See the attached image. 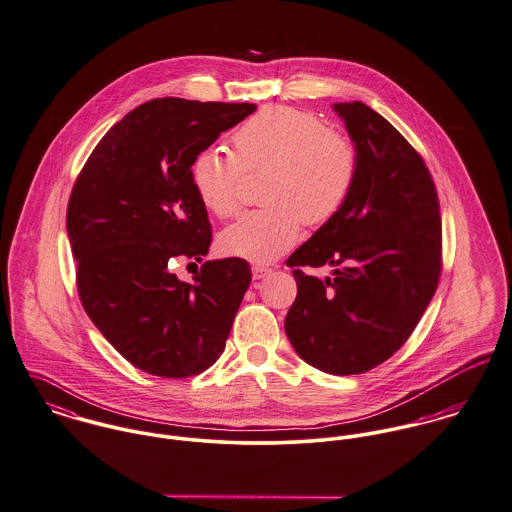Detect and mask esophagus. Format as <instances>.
I'll return each instance as SVG.
<instances>
[{
	"label": "esophagus",
	"mask_w": 512,
	"mask_h": 512,
	"mask_svg": "<svg viewBox=\"0 0 512 512\" xmlns=\"http://www.w3.org/2000/svg\"><path fill=\"white\" fill-rule=\"evenodd\" d=\"M251 271H253V279L259 281V279H263V277H267L271 273V267L269 265H253Z\"/></svg>",
	"instance_id": "obj_1"
}]
</instances>
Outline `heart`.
<instances>
[{"mask_svg":"<svg viewBox=\"0 0 512 512\" xmlns=\"http://www.w3.org/2000/svg\"><path fill=\"white\" fill-rule=\"evenodd\" d=\"M269 172L263 210L241 216L222 231L229 257L269 263L290 249L308 226L336 218L349 200L359 157L353 143L312 112L269 106L231 135V155L208 149L194 157L190 182L200 204L220 216L237 214L245 174Z\"/></svg>","mask_w":512,"mask_h":512,"instance_id":"obj_1","label":"heart"}]
</instances>
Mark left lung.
<instances>
[{
	"label": "left lung",
	"instance_id": "left-lung-1",
	"mask_svg": "<svg viewBox=\"0 0 512 512\" xmlns=\"http://www.w3.org/2000/svg\"><path fill=\"white\" fill-rule=\"evenodd\" d=\"M359 157L353 192L288 259L296 300L284 332L294 351L330 375H357L410 338L442 273L436 184L418 151L361 102L334 104ZM336 266L320 282L302 266Z\"/></svg>",
	"mask_w": 512,
	"mask_h": 512
}]
</instances>
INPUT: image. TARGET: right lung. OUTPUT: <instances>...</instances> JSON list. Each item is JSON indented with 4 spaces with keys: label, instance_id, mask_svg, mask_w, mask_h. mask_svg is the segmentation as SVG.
<instances>
[{
    "label": "right lung",
    "instance_id": "obj_1",
    "mask_svg": "<svg viewBox=\"0 0 512 512\" xmlns=\"http://www.w3.org/2000/svg\"><path fill=\"white\" fill-rule=\"evenodd\" d=\"M255 104L157 98L102 137L66 210L80 302L104 338L137 369L184 379L222 355L251 283L245 259L206 261L194 283L172 261H202L212 243L190 165Z\"/></svg>",
    "mask_w": 512,
    "mask_h": 512
}]
</instances>
